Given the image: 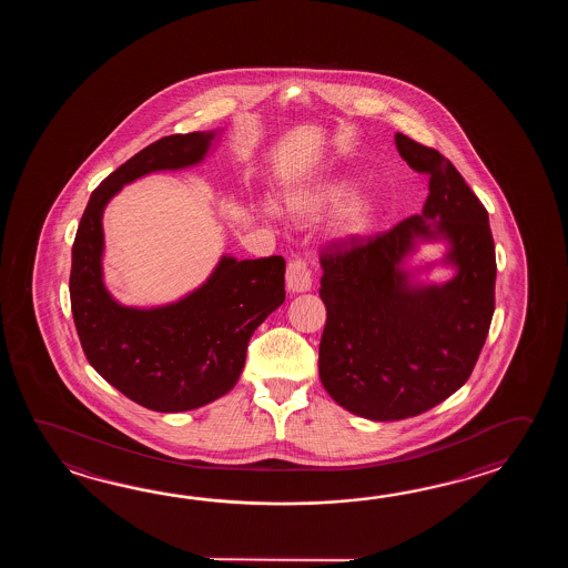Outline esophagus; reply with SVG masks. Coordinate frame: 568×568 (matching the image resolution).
Masks as SVG:
<instances>
[{
  "label": "esophagus",
  "mask_w": 568,
  "mask_h": 568,
  "mask_svg": "<svg viewBox=\"0 0 568 568\" xmlns=\"http://www.w3.org/2000/svg\"><path fill=\"white\" fill-rule=\"evenodd\" d=\"M286 286L290 292H308L313 286L311 270L301 257L290 260L288 267H286Z\"/></svg>",
  "instance_id": "1"
}]
</instances>
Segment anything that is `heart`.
<instances>
[{
    "label": "heart",
    "mask_w": 568,
    "mask_h": 568,
    "mask_svg": "<svg viewBox=\"0 0 568 568\" xmlns=\"http://www.w3.org/2000/svg\"><path fill=\"white\" fill-rule=\"evenodd\" d=\"M355 182L345 176H328L316 181L304 182L286 193V211L292 219L308 223L316 219L338 211L333 230L338 237H359L372 227L374 221V206L369 201H353L355 196ZM264 213L267 217H278L280 209L274 201L264 203Z\"/></svg>",
    "instance_id": "obj_1"
}]
</instances>
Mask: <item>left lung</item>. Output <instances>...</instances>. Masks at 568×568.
<instances>
[{
	"mask_svg": "<svg viewBox=\"0 0 568 568\" xmlns=\"http://www.w3.org/2000/svg\"><path fill=\"white\" fill-rule=\"evenodd\" d=\"M399 156L428 174L423 215L367 240L321 252L326 325L318 374L331 398L369 420L435 408L471 375L495 311L489 217L459 170L435 148L396 133ZM418 241H447L445 285H420L400 267Z\"/></svg>",
	"mask_w": 568,
	"mask_h": 568,
	"instance_id": "1",
	"label": "left lung"
}]
</instances>
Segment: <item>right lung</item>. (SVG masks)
I'll use <instances>...</instances> for the list:
<instances>
[{"label":"right lung","mask_w":568,"mask_h":568,"mask_svg":"<svg viewBox=\"0 0 568 568\" xmlns=\"http://www.w3.org/2000/svg\"><path fill=\"white\" fill-rule=\"evenodd\" d=\"M217 132L174 133L148 145L97 186L74 235L71 308L87 362L148 410L184 412L237 384L247 343L286 298L282 255H223L203 286L181 301L123 306L103 284V211L123 184L205 158Z\"/></svg>","instance_id":"right-lung-1"}]
</instances>
